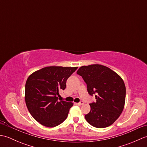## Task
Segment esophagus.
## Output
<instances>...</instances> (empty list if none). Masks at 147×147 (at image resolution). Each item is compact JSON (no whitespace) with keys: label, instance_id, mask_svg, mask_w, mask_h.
Returning <instances> with one entry per match:
<instances>
[{"label":"esophagus","instance_id":"esophagus-1","mask_svg":"<svg viewBox=\"0 0 147 147\" xmlns=\"http://www.w3.org/2000/svg\"><path fill=\"white\" fill-rule=\"evenodd\" d=\"M83 104H84V102H83V101H81V102H78V103H76V104H78V105H83Z\"/></svg>","mask_w":147,"mask_h":147}]
</instances>
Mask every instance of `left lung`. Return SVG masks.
Segmentation results:
<instances>
[{
	"instance_id": "obj_1",
	"label": "left lung",
	"mask_w": 147,
	"mask_h": 147,
	"mask_svg": "<svg viewBox=\"0 0 147 147\" xmlns=\"http://www.w3.org/2000/svg\"><path fill=\"white\" fill-rule=\"evenodd\" d=\"M77 74L86 83L90 95H95L96 102L90 104L91 110L85 115L87 122L98 128L113 124L123 111L126 86L118 74L104 65L92 64L82 66Z\"/></svg>"
}]
</instances>
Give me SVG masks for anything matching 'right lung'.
<instances>
[{
    "mask_svg": "<svg viewBox=\"0 0 147 147\" xmlns=\"http://www.w3.org/2000/svg\"><path fill=\"white\" fill-rule=\"evenodd\" d=\"M78 67L49 66L34 72L25 85V102L30 113L42 125L52 127L61 124L73 105L59 100V92Z\"/></svg>",
    "mask_w": 147,
    "mask_h": 147,
    "instance_id": "1",
    "label": "right lung"
}]
</instances>
